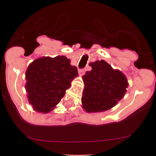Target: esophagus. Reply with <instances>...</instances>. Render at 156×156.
Listing matches in <instances>:
<instances>
[{"mask_svg":"<svg viewBox=\"0 0 156 156\" xmlns=\"http://www.w3.org/2000/svg\"><path fill=\"white\" fill-rule=\"evenodd\" d=\"M85 71H86L85 69H79V70H78V73H79L81 75H83L84 73H85Z\"/></svg>","mask_w":156,"mask_h":156,"instance_id":"obj_1","label":"esophagus"}]
</instances>
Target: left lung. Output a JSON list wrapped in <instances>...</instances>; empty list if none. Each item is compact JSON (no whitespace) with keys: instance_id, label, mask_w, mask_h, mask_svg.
Segmentation results:
<instances>
[{"instance_id":"obj_1","label":"left lung","mask_w":156,"mask_h":156,"mask_svg":"<svg viewBox=\"0 0 156 156\" xmlns=\"http://www.w3.org/2000/svg\"><path fill=\"white\" fill-rule=\"evenodd\" d=\"M89 65L92 69L82 77L84 84L82 107L87 112L106 111L123 98L128 86L127 80L121 71L113 69L104 60Z\"/></svg>"}]
</instances>
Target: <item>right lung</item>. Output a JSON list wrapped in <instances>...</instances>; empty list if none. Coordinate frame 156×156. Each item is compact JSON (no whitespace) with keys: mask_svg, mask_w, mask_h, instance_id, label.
Instances as JSON below:
<instances>
[{"mask_svg":"<svg viewBox=\"0 0 156 156\" xmlns=\"http://www.w3.org/2000/svg\"><path fill=\"white\" fill-rule=\"evenodd\" d=\"M76 66L70 65L65 56H45L33 61L26 72L28 100L36 112L48 113L53 110L78 76Z\"/></svg>","mask_w":156,"mask_h":156,"instance_id":"1","label":"right lung"}]
</instances>
